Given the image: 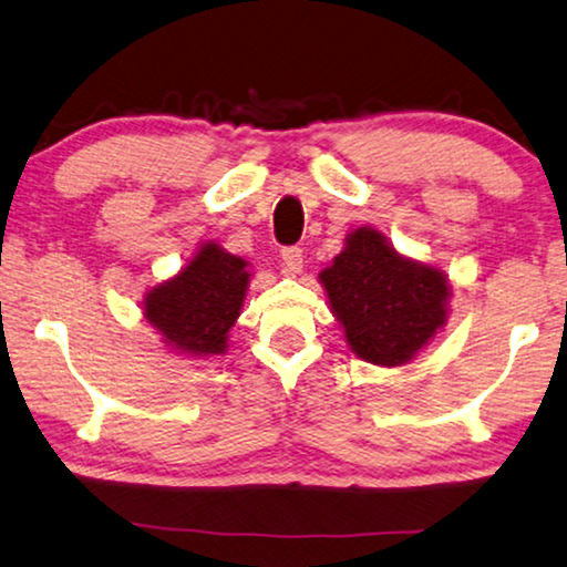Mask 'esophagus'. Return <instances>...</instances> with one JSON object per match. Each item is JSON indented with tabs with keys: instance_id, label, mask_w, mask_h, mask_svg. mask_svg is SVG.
Masks as SVG:
<instances>
[{
	"instance_id": "obj_1",
	"label": "esophagus",
	"mask_w": 567,
	"mask_h": 567,
	"mask_svg": "<svg viewBox=\"0 0 567 567\" xmlns=\"http://www.w3.org/2000/svg\"><path fill=\"white\" fill-rule=\"evenodd\" d=\"M280 257H282V269L287 275H298L302 269V249L300 247H285Z\"/></svg>"
}]
</instances>
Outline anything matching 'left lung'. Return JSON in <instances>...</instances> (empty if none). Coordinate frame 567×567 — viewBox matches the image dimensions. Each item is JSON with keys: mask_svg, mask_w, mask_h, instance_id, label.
<instances>
[{"mask_svg": "<svg viewBox=\"0 0 567 567\" xmlns=\"http://www.w3.org/2000/svg\"><path fill=\"white\" fill-rule=\"evenodd\" d=\"M320 282L353 353L377 367L408 364L445 323L451 287L443 272L400 257L367 226L349 234Z\"/></svg>", "mask_w": 567, "mask_h": 567, "instance_id": "1", "label": "left lung"}]
</instances>
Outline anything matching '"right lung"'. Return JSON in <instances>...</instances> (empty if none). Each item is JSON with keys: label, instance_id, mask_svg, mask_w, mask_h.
Listing matches in <instances>:
<instances>
[{"label": "right lung", "instance_id": "1", "mask_svg": "<svg viewBox=\"0 0 567 567\" xmlns=\"http://www.w3.org/2000/svg\"><path fill=\"white\" fill-rule=\"evenodd\" d=\"M247 285V261L203 244L181 275L147 292L145 316L175 349L196 357L224 353Z\"/></svg>", "mask_w": 567, "mask_h": 567}]
</instances>
